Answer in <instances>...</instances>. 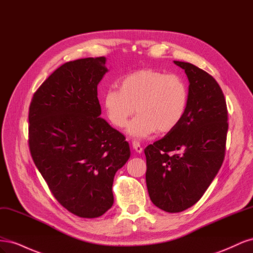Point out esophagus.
<instances>
[{
    "label": "esophagus",
    "instance_id": "esophagus-1",
    "mask_svg": "<svg viewBox=\"0 0 253 253\" xmlns=\"http://www.w3.org/2000/svg\"><path fill=\"white\" fill-rule=\"evenodd\" d=\"M132 145H133L134 151H136L137 153H142V148H141V145L139 144V142L133 141V142H132Z\"/></svg>",
    "mask_w": 253,
    "mask_h": 253
}]
</instances>
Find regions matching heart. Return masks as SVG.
I'll use <instances>...</instances> for the list:
<instances>
[{
    "mask_svg": "<svg viewBox=\"0 0 253 253\" xmlns=\"http://www.w3.org/2000/svg\"><path fill=\"white\" fill-rule=\"evenodd\" d=\"M189 93L187 84L176 75L152 68L128 74L119 81V89L104 91L102 105L106 118L119 128L126 127L135 111L138 114L127 132L144 138L154 132H171L185 116Z\"/></svg>",
    "mask_w": 253,
    "mask_h": 253,
    "instance_id": "obj_1",
    "label": "heart"
}]
</instances>
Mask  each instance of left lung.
<instances>
[{
    "mask_svg": "<svg viewBox=\"0 0 253 253\" xmlns=\"http://www.w3.org/2000/svg\"><path fill=\"white\" fill-rule=\"evenodd\" d=\"M174 63L189 80L185 116L164 138L144 149L150 198L170 213L201 200L224 162L228 131L226 100L215 79L191 63Z\"/></svg>",
    "mask_w": 253,
    "mask_h": 253,
    "instance_id": "left-lung-1",
    "label": "left lung"
}]
</instances>
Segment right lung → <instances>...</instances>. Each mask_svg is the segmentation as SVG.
Wrapping results in <instances>:
<instances>
[{"instance_id": "obj_1", "label": "right lung", "mask_w": 253, "mask_h": 253, "mask_svg": "<svg viewBox=\"0 0 253 253\" xmlns=\"http://www.w3.org/2000/svg\"><path fill=\"white\" fill-rule=\"evenodd\" d=\"M105 57L71 61L53 72L29 106V149L56 200L84 218L114 204L113 181L131 156L125 136L100 117L97 86Z\"/></svg>"}]
</instances>
